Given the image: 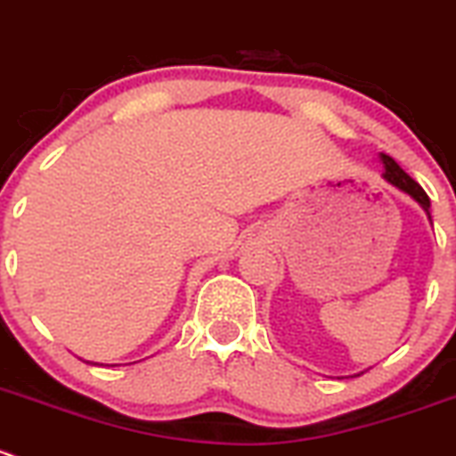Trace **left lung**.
I'll use <instances>...</instances> for the list:
<instances>
[{"label": "left lung", "mask_w": 456, "mask_h": 456, "mask_svg": "<svg viewBox=\"0 0 456 456\" xmlns=\"http://www.w3.org/2000/svg\"><path fill=\"white\" fill-rule=\"evenodd\" d=\"M379 157H381V164H383V179H386V182H390L392 186L399 188V191L408 192V195L412 197L414 201H419V204H421V208L428 213V210H430V200H428L426 191H423V188L419 186V183L414 182V179L410 177V175L405 173V170L401 168V166L396 164L390 155H383L381 152Z\"/></svg>", "instance_id": "8db88e82"}]
</instances>
